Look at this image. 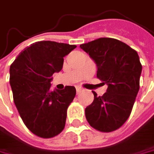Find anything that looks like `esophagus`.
<instances>
[{
	"label": "esophagus",
	"instance_id": "1",
	"mask_svg": "<svg viewBox=\"0 0 154 154\" xmlns=\"http://www.w3.org/2000/svg\"><path fill=\"white\" fill-rule=\"evenodd\" d=\"M76 90H77V94H78V93H80V91L82 90V89H81V88H79V87H77Z\"/></svg>",
	"mask_w": 154,
	"mask_h": 154
}]
</instances>
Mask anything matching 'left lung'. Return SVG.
Here are the masks:
<instances>
[{
  "label": "left lung",
  "instance_id": "1",
  "mask_svg": "<svg viewBox=\"0 0 154 154\" xmlns=\"http://www.w3.org/2000/svg\"><path fill=\"white\" fill-rule=\"evenodd\" d=\"M80 48L90 55L97 67V77L108 85L106 93L85 109L90 125L101 132L122 127L131 114L140 90L142 66L137 51L116 38H100Z\"/></svg>",
  "mask_w": 154,
  "mask_h": 154
}]
</instances>
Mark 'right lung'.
Instances as JSON below:
<instances>
[{
    "label": "right lung",
    "mask_w": 154,
    "mask_h": 154,
    "mask_svg": "<svg viewBox=\"0 0 154 154\" xmlns=\"http://www.w3.org/2000/svg\"><path fill=\"white\" fill-rule=\"evenodd\" d=\"M77 46L38 41L25 48L10 66L14 102L23 122L35 135L51 138L64 129L67 109L76 96L73 86L51 90V76L63 68L64 57Z\"/></svg>",
    "instance_id": "right-lung-1"
}]
</instances>
